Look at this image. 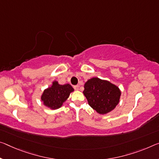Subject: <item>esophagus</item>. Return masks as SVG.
I'll return each instance as SVG.
<instances>
[{
    "label": "esophagus",
    "instance_id": "1",
    "mask_svg": "<svg viewBox=\"0 0 159 159\" xmlns=\"http://www.w3.org/2000/svg\"><path fill=\"white\" fill-rule=\"evenodd\" d=\"M74 89L75 90H79V85H74Z\"/></svg>",
    "mask_w": 159,
    "mask_h": 159
}]
</instances>
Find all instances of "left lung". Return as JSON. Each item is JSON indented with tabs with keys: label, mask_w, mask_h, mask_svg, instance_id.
<instances>
[{
	"label": "left lung",
	"mask_w": 159,
	"mask_h": 159,
	"mask_svg": "<svg viewBox=\"0 0 159 159\" xmlns=\"http://www.w3.org/2000/svg\"><path fill=\"white\" fill-rule=\"evenodd\" d=\"M84 94L93 110L100 115L111 112L120 102L121 91L106 80L92 78L84 85Z\"/></svg>",
	"instance_id": "obj_1"
}]
</instances>
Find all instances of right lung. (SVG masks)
Masks as SVG:
<instances>
[{
    "label": "right lung",
    "mask_w": 159,
    "mask_h": 159,
    "mask_svg": "<svg viewBox=\"0 0 159 159\" xmlns=\"http://www.w3.org/2000/svg\"><path fill=\"white\" fill-rule=\"evenodd\" d=\"M74 90L70 84L60 85L54 80L51 87L44 90L41 100L45 106L52 110H57L62 106L63 103L69 97L70 93Z\"/></svg>",
    "instance_id": "right-lung-1"
}]
</instances>
